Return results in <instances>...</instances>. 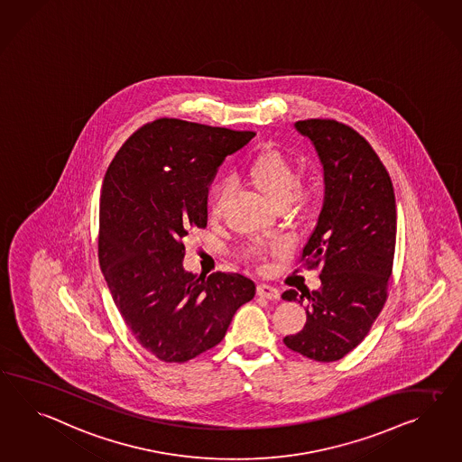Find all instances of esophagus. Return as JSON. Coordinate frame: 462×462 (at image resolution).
<instances>
[{"label": "esophagus", "instance_id": "34e87169", "mask_svg": "<svg viewBox=\"0 0 462 462\" xmlns=\"http://www.w3.org/2000/svg\"><path fill=\"white\" fill-rule=\"evenodd\" d=\"M256 293L261 298H266V300H280V291L274 286H270V284H258Z\"/></svg>", "mask_w": 462, "mask_h": 462}]
</instances>
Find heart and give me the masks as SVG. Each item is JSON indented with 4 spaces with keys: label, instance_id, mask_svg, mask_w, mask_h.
<instances>
[{
    "label": "heart",
    "instance_id": "obj_1",
    "mask_svg": "<svg viewBox=\"0 0 462 462\" xmlns=\"http://www.w3.org/2000/svg\"><path fill=\"white\" fill-rule=\"evenodd\" d=\"M245 176L253 188L270 199L276 208L288 206L298 211L310 209L317 199V189L313 184H300L296 167L286 155L280 151H263L254 155L245 169ZM227 186L217 180L211 186L208 196V213L209 216H219L225 209L227 199ZM266 249L263 246L249 248L248 254L254 260H261Z\"/></svg>",
    "mask_w": 462,
    "mask_h": 462
}]
</instances>
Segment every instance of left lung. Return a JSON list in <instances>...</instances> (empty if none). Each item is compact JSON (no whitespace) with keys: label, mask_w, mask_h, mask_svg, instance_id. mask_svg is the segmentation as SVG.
<instances>
[{"label":"left lung","mask_w":462,"mask_h":462,"mask_svg":"<svg viewBox=\"0 0 462 462\" xmlns=\"http://www.w3.org/2000/svg\"><path fill=\"white\" fill-rule=\"evenodd\" d=\"M323 166L325 198L301 261L319 268V290H288L282 298L307 305V323L284 337L290 350L335 362L367 337L387 300L397 213L391 176L372 145L337 120L295 124Z\"/></svg>","instance_id":"left-lung-1"}]
</instances>
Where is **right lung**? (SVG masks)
<instances>
[{
	"instance_id": "add662e5",
	"label": "right lung",
	"mask_w": 462,
	"mask_h": 462,
	"mask_svg": "<svg viewBox=\"0 0 462 462\" xmlns=\"http://www.w3.org/2000/svg\"><path fill=\"white\" fill-rule=\"evenodd\" d=\"M254 132L159 119L132 134L108 166L100 196L98 261L134 338L182 364L225 338L256 286L239 273L184 270V239L208 225V192L227 155Z\"/></svg>"
}]
</instances>
